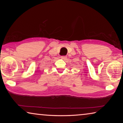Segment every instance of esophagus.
Masks as SVG:
<instances>
[{"instance_id":"esophagus-1","label":"esophagus","mask_w":123,"mask_h":123,"mask_svg":"<svg viewBox=\"0 0 123 123\" xmlns=\"http://www.w3.org/2000/svg\"><path fill=\"white\" fill-rule=\"evenodd\" d=\"M61 58V59L63 60H66V59H67V57L66 56H62Z\"/></svg>"}]
</instances>
